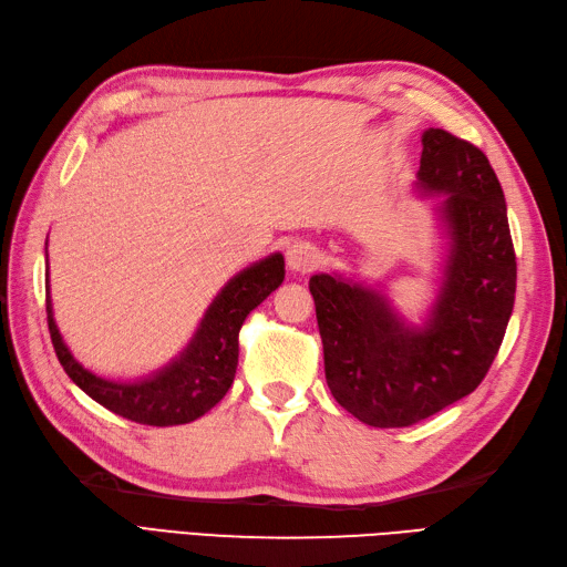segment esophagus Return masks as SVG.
<instances>
[{"label": "esophagus", "instance_id": "obj_1", "mask_svg": "<svg viewBox=\"0 0 567 567\" xmlns=\"http://www.w3.org/2000/svg\"><path fill=\"white\" fill-rule=\"evenodd\" d=\"M319 262V250L317 246H311L309 240H295L287 250V268L292 272H309L315 270Z\"/></svg>", "mask_w": 567, "mask_h": 567}]
</instances>
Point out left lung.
Segmentation results:
<instances>
[{
  "instance_id": "8db88e82",
  "label": "left lung",
  "mask_w": 567,
  "mask_h": 567,
  "mask_svg": "<svg viewBox=\"0 0 567 567\" xmlns=\"http://www.w3.org/2000/svg\"><path fill=\"white\" fill-rule=\"evenodd\" d=\"M419 197L433 212L441 252L419 323L378 285L317 272L329 390L346 412L378 429L409 426L473 392L495 360L514 309L516 258L507 202L485 153L443 128L421 134Z\"/></svg>"
}]
</instances>
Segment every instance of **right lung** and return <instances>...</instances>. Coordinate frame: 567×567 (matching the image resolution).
<instances>
[{
	"label": "right lung",
	"instance_id": "right-lung-1",
	"mask_svg": "<svg viewBox=\"0 0 567 567\" xmlns=\"http://www.w3.org/2000/svg\"><path fill=\"white\" fill-rule=\"evenodd\" d=\"M282 280L285 258L280 250L246 265L216 292L183 351L148 375L131 380L100 375L72 355L55 323L51 280L45 282L48 329H51L55 355L68 378L94 402L136 424H189L207 414L231 388L238 365V331L250 311L275 292Z\"/></svg>",
	"mask_w": 567,
	"mask_h": 567
}]
</instances>
